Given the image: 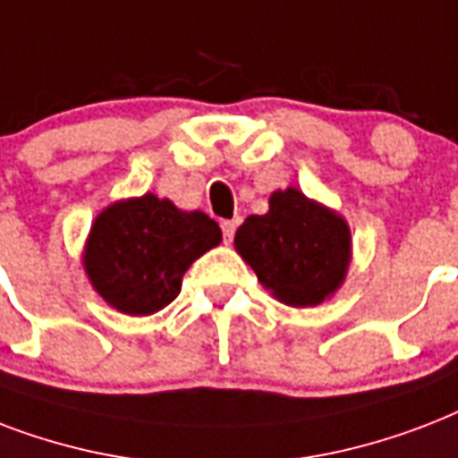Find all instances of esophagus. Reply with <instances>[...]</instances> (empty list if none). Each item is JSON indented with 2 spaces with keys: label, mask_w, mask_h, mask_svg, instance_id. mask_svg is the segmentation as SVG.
<instances>
[{
  "label": "esophagus",
  "mask_w": 458,
  "mask_h": 458,
  "mask_svg": "<svg viewBox=\"0 0 458 458\" xmlns=\"http://www.w3.org/2000/svg\"><path fill=\"white\" fill-rule=\"evenodd\" d=\"M222 233H225V241H232L233 239V233H236V222H233V219H225V222H222Z\"/></svg>",
  "instance_id": "esophagus-1"
}]
</instances>
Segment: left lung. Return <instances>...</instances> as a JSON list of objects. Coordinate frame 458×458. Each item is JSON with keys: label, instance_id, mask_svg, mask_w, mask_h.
Returning <instances> with one entry per match:
<instances>
[{"label": "left lung", "instance_id": "left-lung-1", "mask_svg": "<svg viewBox=\"0 0 458 458\" xmlns=\"http://www.w3.org/2000/svg\"><path fill=\"white\" fill-rule=\"evenodd\" d=\"M233 246L265 289L293 308L318 306L344 282L351 258L349 226L301 191L272 193L267 215H250Z\"/></svg>", "mask_w": 458, "mask_h": 458}]
</instances>
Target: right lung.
<instances>
[{
	"mask_svg": "<svg viewBox=\"0 0 458 458\" xmlns=\"http://www.w3.org/2000/svg\"><path fill=\"white\" fill-rule=\"evenodd\" d=\"M219 241V225L205 212H181L148 193L109 205L95 219L85 272L109 306L150 315L179 296L183 272Z\"/></svg>",
	"mask_w": 458,
	"mask_h": 458,
	"instance_id": "right-lung-1",
	"label": "right lung"
}]
</instances>
